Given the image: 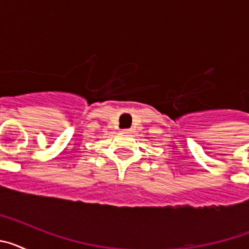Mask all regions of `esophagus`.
I'll list each match as a JSON object with an SVG mask.
<instances>
[{"mask_svg": "<svg viewBox=\"0 0 249 249\" xmlns=\"http://www.w3.org/2000/svg\"><path fill=\"white\" fill-rule=\"evenodd\" d=\"M123 133H131L132 132V129L131 128H126V129H123Z\"/></svg>", "mask_w": 249, "mask_h": 249, "instance_id": "1", "label": "esophagus"}]
</instances>
